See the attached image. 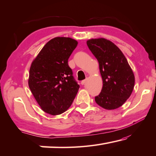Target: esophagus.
<instances>
[{"instance_id":"obj_1","label":"esophagus","mask_w":156,"mask_h":156,"mask_svg":"<svg viewBox=\"0 0 156 156\" xmlns=\"http://www.w3.org/2000/svg\"><path fill=\"white\" fill-rule=\"evenodd\" d=\"M85 83H86V80H83L81 81V85H85Z\"/></svg>"}]
</instances>
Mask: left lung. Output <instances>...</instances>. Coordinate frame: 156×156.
Here are the masks:
<instances>
[{"mask_svg": "<svg viewBox=\"0 0 156 156\" xmlns=\"http://www.w3.org/2000/svg\"><path fill=\"white\" fill-rule=\"evenodd\" d=\"M88 48L99 64L103 79L101 93L95 96L98 105L106 110H115L124 103L134 88L135 76L123 53L108 39H91Z\"/></svg>", "mask_w": 156, "mask_h": 156, "instance_id": "left-lung-1", "label": "left lung"}]
</instances>
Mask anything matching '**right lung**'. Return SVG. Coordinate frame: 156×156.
<instances>
[{
	"mask_svg": "<svg viewBox=\"0 0 156 156\" xmlns=\"http://www.w3.org/2000/svg\"><path fill=\"white\" fill-rule=\"evenodd\" d=\"M77 45L75 39L55 37L46 44L32 62L29 87L41 110L51 115L65 112L80 87L68 65Z\"/></svg>",
	"mask_w": 156,
	"mask_h": 156,
	"instance_id": "1",
	"label": "right lung"
}]
</instances>
